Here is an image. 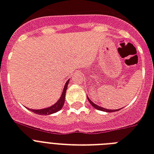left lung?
I'll list each match as a JSON object with an SVG mask.
<instances>
[{
    "label": "left lung",
    "mask_w": 154,
    "mask_h": 154,
    "mask_svg": "<svg viewBox=\"0 0 154 154\" xmlns=\"http://www.w3.org/2000/svg\"><path fill=\"white\" fill-rule=\"evenodd\" d=\"M88 101L90 102L91 104V106H92L93 108H96V109H98V110L103 111V112H116V111L119 110V109H116V110H112V109H106V108H102V107H100V106L96 105V103H94L90 99L88 98Z\"/></svg>",
    "instance_id": "obj_1"
}]
</instances>
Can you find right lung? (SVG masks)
<instances>
[{"instance_id": "add662e5", "label": "right lung", "mask_w": 154, "mask_h": 154, "mask_svg": "<svg viewBox=\"0 0 154 154\" xmlns=\"http://www.w3.org/2000/svg\"><path fill=\"white\" fill-rule=\"evenodd\" d=\"M68 83L69 80H67L66 82L65 86H64L63 91V93L61 95V97L54 105L51 106V107H49V108H43V109H30V110H31L33 112L36 113V114H38V115H51V114L55 113L57 112H58L59 110H61V109L63 108V107L64 103H65V96H66V88H67Z\"/></svg>"}]
</instances>
